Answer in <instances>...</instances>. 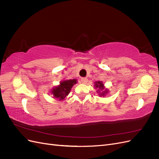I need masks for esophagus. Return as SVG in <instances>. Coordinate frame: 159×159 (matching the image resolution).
Masks as SVG:
<instances>
[{
	"label": "esophagus",
	"mask_w": 159,
	"mask_h": 159,
	"mask_svg": "<svg viewBox=\"0 0 159 159\" xmlns=\"http://www.w3.org/2000/svg\"><path fill=\"white\" fill-rule=\"evenodd\" d=\"M81 82H82L83 84H85L86 82H87L88 79L86 78H81Z\"/></svg>",
	"instance_id": "1"
}]
</instances>
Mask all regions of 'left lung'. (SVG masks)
Wrapping results in <instances>:
<instances>
[{
	"instance_id": "left-lung-1",
	"label": "left lung",
	"mask_w": 159,
	"mask_h": 159,
	"mask_svg": "<svg viewBox=\"0 0 159 159\" xmlns=\"http://www.w3.org/2000/svg\"><path fill=\"white\" fill-rule=\"evenodd\" d=\"M95 88H99V89H100L101 90H102V89H103V84H102V81H97V82H95ZM100 91V90H99V91ZM104 93H107V91H103V93H102V94H101L100 95H103L105 94Z\"/></svg>"
}]
</instances>
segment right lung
<instances>
[{
  "label": "right lung",
  "instance_id": "1",
  "mask_svg": "<svg viewBox=\"0 0 159 159\" xmlns=\"http://www.w3.org/2000/svg\"><path fill=\"white\" fill-rule=\"evenodd\" d=\"M76 83L77 80L75 79L61 81L59 86H57V87L52 89V94L56 98H59L60 99H64V98H66L69 94L72 86Z\"/></svg>",
  "mask_w": 159,
  "mask_h": 159
}]
</instances>
